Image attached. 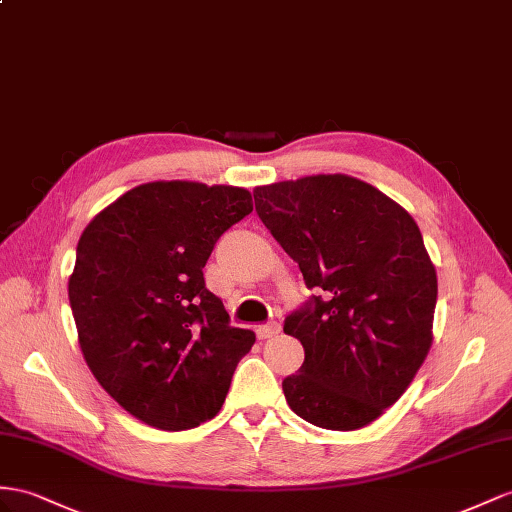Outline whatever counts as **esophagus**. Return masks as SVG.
<instances>
[{
  "label": "esophagus",
  "mask_w": 512,
  "mask_h": 512,
  "mask_svg": "<svg viewBox=\"0 0 512 512\" xmlns=\"http://www.w3.org/2000/svg\"><path fill=\"white\" fill-rule=\"evenodd\" d=\"M255 333H257V337H259V339H270V337H274V335H279V333H281V326H279L277 322L259 324L257 329H255Z\"/></svg>",
  "instance_id": "34e87169"
}]
</instances>
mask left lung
Segmentation results:
<instances>
[{"label":"left lung","mask_w":512,"mask_h":512,"mask_svg":"<svg viewBox=\"0 0 512 512\" xmlns=\"http://www.w3.org/2000/svg\"><path fill=\"white\" fill-rule=\"evenodd\" d=\"M255 209L307 287L322 296L285 318L305 361L283 381L305 422L359 430L411 385L432 346L437 272L417 222L350 175H311L253 190Z\"/></svg>","instance_id":"left-lung-1"}]
</instances>
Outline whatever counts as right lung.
<instances>
[{
  "instance_id": "obj_1",
  "label": "right lung",
  "mask_w": 512,
  "mask_h": 512,
  "mask_svg": "<svg viewBox=\"0 0 512 512\" xmlns=\"http://www.w3.org/2000/svg\"><path fill=\"white\" fill-rule=\"evenodd\" d=\"M251 212L244 188L151 181L101 209L77 242L69 300L82 355L140 422L188 430L225 402L255 333L229 324L203 268Z\"/></svg>"
}]
</instances>
